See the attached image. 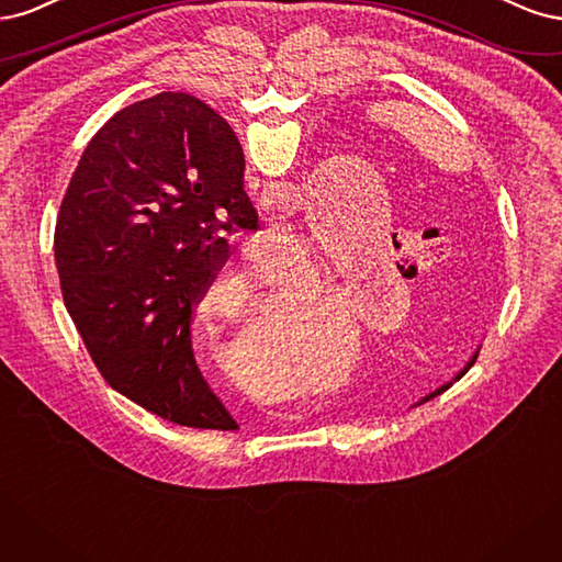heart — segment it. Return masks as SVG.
<instances>
[{
    "label": "heart",
    "instance_id": "1",
    "mask_svg": "<svg viewBox=\"0 0 562 562\" xmlns=\"http://www.w3.org/2000/svg\"><path fill=\"white\" fill-rule=\"evenodd\" d=\"M273 278H276V276H273ZM289 282H292V284L282 286L280 292H313V294H319V292H322V278H319L317 268H315L311 261H305V266L299 270V273H294V278L289 280ZM220 294H222V301H220V303L233 307V311H235V307H238L240 303H245V289H243L240 284H235V282L222 284V286H220ZM294 305L299 307L301 315L313 317V315H319V313L324 311V299H301V301H296ZM235 317H238V313L224 315L226 322H231V319H235ZM268 329H273V331H278V334H286V331L296 329V322H294V319H284V317H280V315H273V317H270V322H268ZM257 350H261V355L268 357V346H261V348H257Z\"/></svg>",
    "mask_w": 562,
    "mask_h": 562
}]
</instances>
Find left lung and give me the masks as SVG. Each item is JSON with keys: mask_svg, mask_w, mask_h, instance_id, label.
Returning <instances> with one entry per match:
<instances>
[{"mask_svg": "<svg viewBox=\"0 0 562 562\" xmlns=\"http://www.w3.org/2000/svg\"><path fill=\"white\" fill-rule=\"evenodd\" d=\"M476 357H479V355H474V359H472V361H469V364H467V369H464V371H469V367H472V364H474V361H476ZM464 371H462V375H464ZM443 390H446V387H439V390H437V392H434V394H441ZM434 394H429V396H427V400H431V396H434Z\"/></svg>", "mask_w": 562, "mask_h": 562, "instance_id": "obj_1", "label": "left lung"}]
</instances>
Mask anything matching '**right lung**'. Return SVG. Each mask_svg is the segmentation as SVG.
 <instances>
[{"mask_svg": "<svg viewBox=\"0 0 562 562\" xmlns=\"http://www.w3.org/2000/svg\"><path fill=\"white\" fill-rule=\"evenodd\" d=\"M231 125L189 93L116 112L88 142L56 224L67 313L102 378L158 418L238 429L191 348L193 305L257 228Z\"/></svg>", "mask_w": 562, "mask_h": 562, "instance_id": "add662e5", "label": "right lung"}]
</instances>
